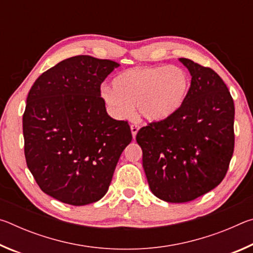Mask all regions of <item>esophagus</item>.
<instances>
[{
    "instance_id": "34e87169",
    "label": "esophagus",
    "mask_w": 253,
    "mask_h": 253,
    "mask_svg": "<svg viewBox=\"0 0 253 253\" xmlns=\"http://www.w3.org/2000/svg\"><path fill=\"white\" fill-rule=\"evenodd\" d=\"M130 130H131L132 137H134V138H135L137 131L139 130V125H138V124H131V125H130Z\"/></svg>"
}]
</instances>
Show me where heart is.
<instances>
[{
    "label": "heart",
    "instance_id": "1",
    "mask_svg": "<svg viewBox=\"0 0 253 253\" xmlns=\"http://www.w3.org/2000/svg\"><path fill=\"white\" fill-rule=\"evenodd\" d=\"M190 79L178 67L139 66L114 79V87L104 85L100 97L114 116L126 117L137 105L148 121H162L173 115L187 96Z\"/></svg>",
    "mask_w": 253,
    "mask_h": 253
}]
</instances>
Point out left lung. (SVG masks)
Listing matches in <instances>:
<instances>
[{"instance_id":"1","label":"left lung","mask_w":253,"mask_h":253,"mask_svg":"<svg viewBox=\"0 0 253 253\" xmlns=\"http://www.w3.org/2000/svg\"><path fill=\"white\" fill-rule=\"evenodd\" d=\"M179 61L192 76L183 105L136 135L149 188L169 203L190 202L219 185L234 149V104L224 81L211 68Z\"/></svg>"}]
</instances>
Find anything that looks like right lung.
<instances>
[{
	"mask_svg": "<svg viewBox=\"0 0 253 253\" xmlns=\"http://www.w3.org/2000/svg\"><path fill=\"white\" fill-rule=\"evenodd\" d=\"M119 63L76 55L43 72L23 114L24 155L38 185L71 205L99 201L131 142L126 121L106 111L100 85Z\"/></svg>",
	"mask_w": 253,
	"mask_h": 253,
	"instance_id": "right-lung-1",
	"label": "right lung"
}]
</instances>
